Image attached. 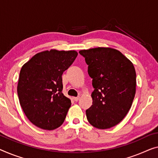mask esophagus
<instances>
[{"instance_id":"34e87169","label":"esophagus","mask_w":158,"mask_h":158,"mask_svg":"<svg viewBox=\"0 0 158 158\" xmlns=\"http://www.w3.org/2000/svg\"><path fill=\"white\" fill-rule=\"evenodd\" d=\"M73 99H74L75 102H77L79 99V96H77V97H73Z\"/></svg>"}]
</instances>
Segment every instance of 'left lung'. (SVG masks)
<instances>
[{
    "instance_id": "obj_1",
    "label": "left lung",
    "mask_w": 158,
    "mask_h": 158,
    "mask_svg": "<svg viewBox=\"0 0 158 158\" xmlns=\"http://www.w3.org/2000/svg\"><path fill=\"white\" fill-rule=\"evenodd\" d=\"M85 58L94 89L92 105L86 110L89 123L106 129L118 124L130 110L135 97L136 73L130 60L110 48L80 50Z\"/></svg>"
}]
</instances>
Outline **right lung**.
I'll use <instances>...</instances> for the list:
<instances>
[{"label": "right lung", "mask_w": 158, "mask_h": 158, "mask_svg": "<svg viewBox=\"0 0 158 158\" xmlns=\"http://www.w3.org/2000/svg\"><path fill=\"white\" fill-rule=\"evenodd\" d=\"M77 55L74 50L44 51L21 68L17 88L20 104L38 128L54 130L64 121L71 100L62 93V75Z\"/></svg>", "instance_id": "add662e5"}]
</instances>
